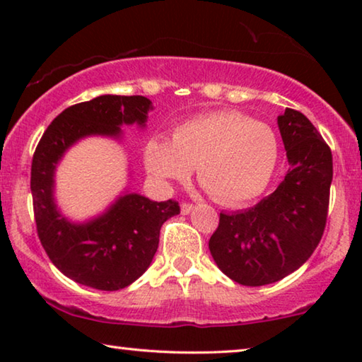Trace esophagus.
<instances>
[{
  "label": "esophagus",
  "instance_id": "esophagus-1",
  "mask_svg": "<svg viewBox=\"0 0 362 362\" xmlns=\"http://www.w3.org/2000/svg\"><path fill=\"white\" fill-rule=\"evenodd\" d=\"M193 211V204H189V203H182L180 204V212L183 214V216H187V214H189Z\"/></svg>",
  "mask_w": 362,
  "mask_h": 362
}]
</instances>
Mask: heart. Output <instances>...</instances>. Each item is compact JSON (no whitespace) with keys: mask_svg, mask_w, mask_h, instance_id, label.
<instances>
[{"mask_svg":"<svg viewBox=\"0 0 362 362\" xmlns=\"http://www.w3.org/2000/svg\"><path fill=\"white\" fill-rule=\"evenodd\" d=\"M279 144L265 122L236 112H214L177 126L170 142L151 139L148 173L159 182L183 180L196 169L199 185L226 206L259 196L272 180Z\"/></svg>","mask_w":362,"mask_h":362,"instance_id":"1","label":"heart"}]
</instances>
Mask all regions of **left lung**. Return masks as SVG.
<instances>
[{"mask_svg": "<svg viewBox=\"0 0 362 362\" xmlns=\"http://www.w3.org/2000/svg\"><path fill=\"white\" fill-rule=\"evenodd\" d=\"M289 173L274 192L243 212H220L209 240L217 267L238 284L265 286L310 259L326 228L332 153L297 110L278 116Z\"/></svg>", "mask_w": 362, "mask_h": 362, "instance_id": "obj_1", "label": "left lung"}]
</instances>
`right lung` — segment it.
<instances>
[{"mask_svg":"<svg viewBox=\"0 0 362 362\" xmlns=\"http://www.w3.org/2000/svg\"><path fill=\"white\" fill-rule=\"evenodd\" d=\"M151 102L144 95H100L65 108L42 134L32 161L30 188L36 231L51 262L83 286L119 291L142 276L159 244V230L180 214L177 201L156 203L137 193L119 196L102 216L73 223L54 203L57 163L88 136L119 137L122 124L145 127Z\"/></svg>","mask_w":362,"mask_h":362,"instance_id":"right-lung-1","label":"right lung"}]
</instances>
